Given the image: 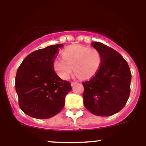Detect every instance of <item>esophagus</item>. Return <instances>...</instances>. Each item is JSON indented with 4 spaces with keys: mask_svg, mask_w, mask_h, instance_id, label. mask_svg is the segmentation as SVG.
<instances>
[{
    "mask_svg": "<svg viewBox=\"0 0 146 146\" xmlns=\"http://www.w3.org/2000/svg\"><path fill=\"white\" fill-rule=\"evenodd\" d=\"M76 84H78V83H77V82H72L71 83V86H74V85Z\"/></svg>",
    "mask_w": 146,
    "mask_h": 146,
    "instance_id": "esophagus-1",
    "label": "esophagus"
}]
</instances>
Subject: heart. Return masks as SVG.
<instances>
[{"label":"heart","mask_w":146,"mask_h":146,"mask_svg":"<svg viewBox=\"0 0 146 146\" xmlns=\"http://www.w3.org/2000/svg\"><path fill=\"white\" fill-rule=\"evenodd\" d=\"M62 59H57L53 67L57 74L63 80H68L73 71L82 79L93 77L100 69L102 57L100 51L94 48L81 45H72L62 53Z\"/></svg>","instance_id":"b5f03b06"}]
</instances>
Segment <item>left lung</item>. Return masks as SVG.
<instances>
[{
    "label": "left lung",
    "instance_id": "obj_1",
    "mask_svg": "<svg viewBox=\"0 0 146 146\" xmlns=\"http://www.w3.org/2000/svg\"><path fill=\"white\" fill-rule=\"evenodd\" d=\"M91 45L100 51L102 63L95 76L82 83L84 105L97 116H111L128 101L131 73L127 62L113 48L98 42Z\"/></svg>",
    "mask_w": 146,
    "mask_h": 146
}]
</instances>
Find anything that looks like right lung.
<instances>
[{"label":"right lung","mask_w":146,"mask_h":146,"mask_svg":"<svg viewBox=\"0 0 146 146\" xmlns=\"http://www.w3.org/2000/svg\"><path fill=\"white\" fill-rule=\"evenodd\" d=\"M62 44L50 45L28 55L18 68L16 91L21 109L29 116L48 119L59 113L72 88L54 71L53 62Z\"/></svg>","instance_id":"right-lung-1"}]
</instances>
